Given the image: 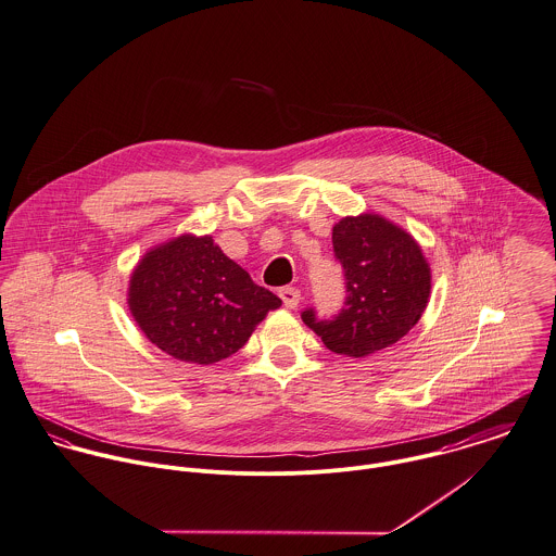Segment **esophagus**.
<instances>
[{
    "label": "esophagus",
    "instance_id": "esophagus-1",
    "mask_svg": "<svg viewBox=\"0 0 556 556\" xmlns=\"http://www.w3.org/2000/svg\"><path fill=\"white\" fill-rule=\"evenodd\" d=\"M278 295H280V300L282 303L287 305V307H298L300 302H302V293H300V289H295V287H285V289H280L278 291Z\"/></svg>",
    "mask_w": 556,
    "mask_h": 556
}]
</instances>
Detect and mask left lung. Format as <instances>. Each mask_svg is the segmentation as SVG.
Instances as JSON below:
<instances>
[{
  "label": "left lung",
  "mask_w": 556,
  "mask_h": 556,
  "mask_svg": "<svg viewBox=\"0 0 556 556\" xmlns=\"http://www.w3.org/2000/svg\"><path fill=\"white\" fill-rule=\"evenodd\" d=\"M333 253L344 267V305L331 318L305 307L303 323L331 353L354 358L402 340L431 291L429 263L414 238L378 214L346 216L333 227Z\"/></svg>",
  "instance_id": "8db88e82"
}]
</instances>
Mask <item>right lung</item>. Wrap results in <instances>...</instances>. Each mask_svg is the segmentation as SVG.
<instances>
[{"label": "right lung", "mask_w": 556, "mask_h": 556, "mask_svg": "<svg viewBox=\"0 0 556 556\" xmlns=\"http://www.w3.org/2000/svg\"><path fill=\"white\" fill-rule=\"evenodd\" d=\"M280 298L212 242L180 236L136 267L129 309L156 349L198 365L238 353Z\"/></svg>", "instance_id": "1"}]
</instances>
